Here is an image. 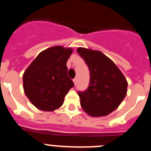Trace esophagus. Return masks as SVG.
Returning a JSON list of instances; mask_svg holds the SVG:
<instances>
[{
  "label": "esophagus",
  "mask_w": 151,
  "mask_h": 151,
  "mask_svg": "<svg viewBox=\"0 0 151 151\" xmlns=\"http://www.w3.org/2000/svg\"><path fill=\"white\" fill-rule=\"evenodd\" d=\"M73 82H74V85H77V78H74V79H73Z\"/></svg>",
  "instance_id": "1"
}]
</instances>
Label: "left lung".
<instances>
[{
	"label": "left lung",
	"mask_w": 151,
	"mask_h": 151,
	"mask_svg": "<svg viewBox=\"0 0 151 151\" xmlns=\"http://www.w3.org/2000/svg\"><path fill=\"white\" fill-rule=\"evenodd\" d=\"M90 71L85 91H78L80 104L91 116H105L116 109L127 93L126 78L113 60L99 50L78 47Z\"/></svg>",
	"instance_id": "left-lung-1"
}]
</instances>
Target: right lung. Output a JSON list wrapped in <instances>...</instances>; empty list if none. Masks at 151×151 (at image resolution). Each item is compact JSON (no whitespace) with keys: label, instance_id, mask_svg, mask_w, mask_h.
I'll return each instance as SVG.
<instances>
[{"label":"right lung","instance_id":"add662e5","mask_svg":"<svg viewBox=\"0 0 151 151\" xmlns=\"http://www.w3.org/2000/svg\"><path fill=\"white\" fill-rule=\"evenodd\" d=\"M72 53L70 47H49L41 51L26 69L22 76L24 92L38 110L54 111L60 107L65 96L74 87L66 66Z\"/></svg>","mask_w":151,"mask_h":151}]
</instances>
